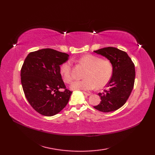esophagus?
I'll return each instance as SVG.
<instances>
[{"label": "esophagus", "mask_w": 155, "mask_h": 155, "mask_svg": "<svg viewBox=\"0 0 155 155\" xmlns=\"http://www.w3.org/2000/svg\"><path fill=\"white\" fill-rule=\"evenodd\" d=\"M83 94L85 95H86V96H90V95H91V94H89V93H87V92H83Z\"/></svg>", "instance_id": "34e87169"}]
</instances>
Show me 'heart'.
<instances>
[{
  "instance_id": "1",
  "label": "heart",
  "mask_w": 155,
  "mask_h": 155,
  "mask_svg": "<svg viewBox=\"0 0 155 155\" xmlns=\"http://www.w3.org/2000/svg\"><path fill=\"white\" fill-rule=\"evenodd\" d=\"M77 61L87 68L82 80L75 81L70 86L74 91H92L105 87L109 82L113 73V67L109 60L101 59L97 56L87 54L82 56ZM60 73L66 83L72 81V64L70 61L64 62L60 68Z\"/></svg>"
}]
</instances>
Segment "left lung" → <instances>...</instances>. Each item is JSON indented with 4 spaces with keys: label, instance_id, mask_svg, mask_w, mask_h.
Masks as SVG:
<instances>
[{
    "label": "left lung",
    "instance_id": "1",
    "mask_svg": "<svg viewBox=\"0 0 155 155\" xmlns=\"http://www.w3.org/2000/svg\"><path fill=\"white\" fill-rule=\"evenodd\" d=\"M94 52L109 59L113 67V73L106 86L107 89L104 92L98 93L101 101L94 108L104 112L118 110L125 104L133 89L134 64L125 51L116 48L107 47Z\"/></svg>",
    "mask_w": 155,
    "mask_h": 155
}]
</instances>
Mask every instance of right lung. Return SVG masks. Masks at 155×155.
Returning <instances> with one entry per match:
<instances>
[{
    "label": "right lung",
    "mask_w": 155,
    "mask_h": 155,
    "mask_svg": "<svg viewBox=\"0 0 155 155\" xmlns=\"http://www.w3.org/2000/svg\"><path fill=\"white\" fill-rule=\"evenodd\" d=\"M69 55L51 48L30 52L21 70V84L30 105L39 114L52 116L68 104L72 92L66 89L60 73V65ZM64 88L63 92L59 91Z\"/></svg>",
    "instance_id": "add662e5"
}]
</instances>
